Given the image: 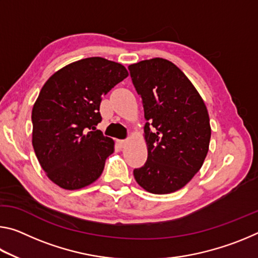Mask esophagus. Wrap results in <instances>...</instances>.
Returning a JSON list of instances; mask_svg holds the SVG:
<instances>
[{
    "mask_svg": "<svg viewBox=\"0 0 258 258\" xmlns=\"http://www.w3.org/2000/svg\"><path fill=\"white\" fill-rule=\"evenodd\" d=\"M117 143H118L119 147L124 148V147H126V145H127V143H128V140H118V141H117Z\"/></svg>",
    "mask_w": 258,
    "mask_h": 258,
    "instance_id": "34e87169",
    "label": "esophagus"
}]
</instances>
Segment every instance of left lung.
<instances>
[{
  "label": "left lung",
  "instance_id": "obj_1",
  "mask_svg": "<svg viewBox=\"0 0 258 258\" xmlns=\"http://www.w3.org/2000/svg\"><path fill=\"white\" fill-rule=\"evenodd\" d=\"M145 109L146 164L133 171L135 181L156 195L180 190L196 175L211 141L207 108L180 68L163 58L128 66Z\"/></svg>",
  "mask_w": 258,
  "mask_h": 258
}]
</instances>
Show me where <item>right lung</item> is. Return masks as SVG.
I'll list each match as a JSON object with an SVG mask.
<instances>
[{"label":"right lung","instance_id":"obj_1","mask_svg":"<svg viewBox=\"0 0 258 258\" xmlns=\"http://www.w3.org/2000/svg\"><path fill=\"white\" fill-rule=\"evenodd\" d=\"M127 76L123 64L92 56L67 64L43 85L32 111V142L56 185L82 189L101 175L113 140L95 127L102 119L100 103Z\"/></svg>","mask_w":258,"mask_h":258}]
</instances>
